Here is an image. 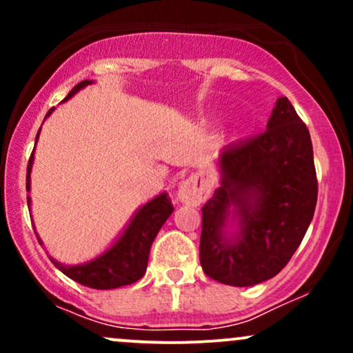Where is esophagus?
<instances>
[{
	"label": "esophagus",
	"instance_id": "1",
	"mask_svg": "<svg viewBox=\"0 0 353 353\" xmlns=\"http://www.w3.org/2000/svg\"><path fill=\"white\" fill-rule=\"evenodd\" d=\"M210 188L208 181L201 176L189 177V179L182 181L177 190V197L182 204L188 205H199L201 202H204L209 197Z\"/></svg>",
	"mask_w": 353,
	"mask_h": 353
}]
</instances>
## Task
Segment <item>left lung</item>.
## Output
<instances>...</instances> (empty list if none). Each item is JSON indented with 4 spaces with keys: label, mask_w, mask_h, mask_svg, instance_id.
Listing matches in <instances>:
<instances>
[{
    "label": "left lung",
    "mask_w": 353,
    "mask_h": 353,
    "mask_svg": "<svg viewBox=\"0 0 353 353\" xmlns=\"http://www.w3.org/2000/svg\"><path fill=\"white\" fill-rule=\"evenodd\" d=\"M219 164L222 184L202 208V270L225 285H255L289 264L314 217L310 132L290 101L279 98L265 131L229 144ZM230 208L241 225L234 241L221 236Z\"/></svg>",
    "instance_id": "left-lung-1"
}]
</instances>
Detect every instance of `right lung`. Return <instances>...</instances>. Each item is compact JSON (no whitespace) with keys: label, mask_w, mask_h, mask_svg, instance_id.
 Segmentation results:
<instances>
[{"label":"right lung","mask_w":353,"mask_h":353,"mask_svg":"<svg viewBox=\"0 0 353 353\" xmlns=\"http://www.w3.org/2000/svg\"><path fill=\"white\" fill-rule=\"evenodd\" d=\"M88 84H91V81H81L79 84H76L71 89L66 99H70L72 94H76L81 88L88 86ZM52 109L48 111L46 117L51 114ZM36 141H38V136H36ZM31 165H33V152H31L30 161H28L26 190H30ZM28 205H30V197H28ZM172 202L169 199L168 194H161L156 199L148 202L144 208L139 209V212L132 219L129 228L124 230L119 241L108 252H104L92 262H88V264L83 265H63L56 262L54 259H51L52 264L58 267L64 275H68L72 281L79 282L81 285L89 287V289L108 290L134 283L144 275L152 241L156 239L164 222L168 221V217L172 214ZM39 244H41V241H39Z\"/></svg>","instance_id":"right-lung-1"}]
</instances>
